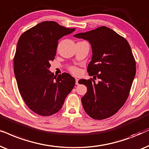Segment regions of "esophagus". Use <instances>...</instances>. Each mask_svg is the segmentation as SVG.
<instances>
[{"mask_svg":"<svg viewBox=\"0 0 149 149\" xmlns=\"http://www.w3.org/2000/svg\"><path fill=\"white\" fill-rule=\"evenodd\" d=\"M78 81H79L78 79V78H76V85H78V84H79Z\"/></svg>","mask_w":149,"mask_h":149,"instance_id":"1","label":"esophagus"}]
</instances>
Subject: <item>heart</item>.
<instances>
[{"mask_svg": "<svg viewBox=\"0 0 149 149\" xmlns=\"http://www.w3.org/2000/svg\"><path fill=\"white\" fill-rule=\"evenodd\" d=\"M69 71H70L71 73H72L73 74H74V75H78L80 72V69H79L78 67H77L76 66H71V67H70L69 68Z\"/></svg>", "mask_w": 149, "mask_h": 149, "instance_id": "obj_1", "label": "heart"}]
</instances>
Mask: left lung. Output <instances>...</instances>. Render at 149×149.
Here are the masks:
<instances>
[{
  "label": "left lung",
  "instance_id": "obj_1",
  "mask_svg": "<svg viewBox=\"0 0 149 149\" xmlns=\"http://www.w3.org/2000/svg\"><path fill=\"white\" fill-rule=\"evenodd\" d=\"M88 40L92 47V60L87 71L92 78L80 80L87 87L82 104L85 112L95 120L111 117L127 100L136 75V61L128 41L106 26L74 35Z\"/></svg>",
  "mask_w": 149,
  "mask_h": 149
}]
</instances>
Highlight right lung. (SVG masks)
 Masks as SVG:
<instances>
[{
    "label": "right lung",
    "instance_id": "add662e5",
    "mask_svg": "<svg viewBox=\"0 0 149 149\" xmlns=\"http://www.w3.org/2000/svg\"><path fill=\"white\" fill-rule=\"evenodd\" d=\"M75 30L45 21L19 37L13 58L15 76L25 104L37 114L48 116L58 112L74 87L76 80L69 73L54 76L48 69L56 56L58 39Z\"/></svg>",
    "mask_w": 149,
    "mask_h": 149
}]
</instances>
